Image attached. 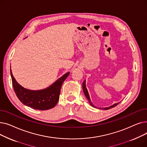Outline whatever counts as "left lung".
Segmentation results:
<instances>
[{
    "mask_svg": "<svg viewBox=\"0 0 147 147\" xmlns=\"http://www.w3.org/2000/svg\"><path fill=\"white\" fill-rule=\"evenodd\" d=\"M82 87H83V90L84 94V95H85V96H86V98L88 99V100L89 101V102L90 105L91 106H92V107H94V105L93 104H92V102L90 101V97H89V95L88 91L87 88H86V80H84V81L83 82V84H82ZM120 102H118V103H116V104H113V105H112L111 106H110V107H106V108H101H101H99V109H104V110H109V109H111V108H113V107H114L116 106L117 105H118Z\"/></svg>",
    "mask_w": 147,
    "mask_h": 147,
    "instance_id": "left-lung-1",
    "label": "left lung"
}]
</instances>
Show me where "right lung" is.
<instances>
[{
    "label": "right lung",
    "instance_id": "1",
    "mask_svg": "<svg viewBox=\"0 0 147 147\" xmlns=\"http://www.w3.org/2000/svg\"><path fill=\"white\" fill-rule=\"evenodd\" d=\"M69 74V72L65 73L47 88L32 90L20 85L13 78L11 68L12 86L17 96L23 104L38 110H49L57 105L61 86Z\"/></svg>",
    "mask_w": 147,
    "mask_h": 147
}]
</instances>
